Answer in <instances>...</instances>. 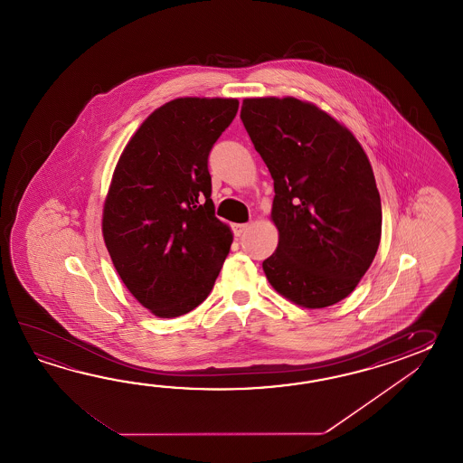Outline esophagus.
Segmentation results:
<instances>
[{
    "label": "esophagus",
    "mask_w": 463,
    "mask_h": 463,
    "mask_svg": "<svg viewBox=\"0 0 463 463\" xmlns=\"http://www.w3.org/2000/svg\"><path fill=\"white\" fill-rule=\"evenodd\" d=\"M233 233H235L236 236L243 235L246 232V228H248V225L246 223H233Z\"/></svg>",
    "instance_id": "esophagus-1"
}]
</instances>
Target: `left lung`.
Returning <instances> with one entry per match:
<instances>
[{
    "instance_id": "8db88e82",
    "label": "left lung",
    "mask_w": 463,
    "mask_h": 463,
    "mask_svg": "<svg viewBox=\"0 0 463 463\" xmlns=\"http://www.w3.org/2000/svg\"><path fill=\"white\" fill-rule=\"evenodd\" d=\"M240 118L275 182L269 285L307 309L339 303L381 243V197L364 148L326 110L289 96L243 99Z\"/></svg>"
}]
</instances>
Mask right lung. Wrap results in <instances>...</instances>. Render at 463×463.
<instances>
[{"instance_id":"right-lung-1","label":"right lung","mask_w":463,"mask_h":463,"mask_svg":"<svg viewBox=\"0 0 463 463\" xmlns=\"http://www.w3.org/2000/svg\"><path fill=\"white\" fill-rule=\"evenodd\" d=\"M238 99L178 98L148 116L122 150L102 208V236L130 295L157 317L203 303L233 233L215 217L208 154Z\"/></svg>"}]
</instances>
